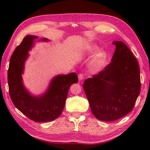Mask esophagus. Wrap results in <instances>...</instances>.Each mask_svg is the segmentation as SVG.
Masks as SVG:
<instances>
[{"label":"esophagus","mask_w":150,"mask_h":150,"mask_svg":"<svg viewBox=\"0 0 150 150\" xmlns=\"http://www.w3.org/2000/svg\"><path fill=\"white\" fill-rule=\"evenodd\" d=\"M78 80H79V81H81L84 79V75L82 74H80L79 75H78Z\"/></svg>","instance_id":"34e87169"}]
</instances>
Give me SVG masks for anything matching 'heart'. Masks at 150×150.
<instances>
[{"mask_svg":"<svg viewBox=\"0 0 150 150\" xmlns=\"http://www.w3.org/2000/svg\"><path fill=\"white\" fill-rule=\"evenodd\" d=\"M97 48V46L95 44H89L85 45L84 48L81 50L82 53H91L95 51ZM106 58V52L102 49H97L93 54L92 55L91 60V64L92 67L94 69H98L105 61Z\"/></svg>","mask_w":150,"mask_h":150,"instance_id":"b5f03b06","label":"heart"}]
</instances>
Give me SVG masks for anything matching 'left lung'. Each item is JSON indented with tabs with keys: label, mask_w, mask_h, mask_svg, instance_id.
<instances>
[{
	"label": "left lung",
	"mask_w": 150,
	"mask_h": 150,
	"mask_svg": "<svg viewBox=\"0 0 150 150\" xmlns=\"http://www.w3.org/2000/svg\"><path fill=\"white\" fill-rule=\"evenodd\" d=\"M116 47L111 62L83 85L91 111L97 119L112 122L129 113L140 92L138 62L124 42Z\"/></svg>",
	"instance_id": "8db88e82"
}]
</instances>
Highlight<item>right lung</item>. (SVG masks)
I'll return each instance as SVG.
<instances>
[{
	"instance_id": "1",
	"label": "right lung",
	"mask_w": 150,
	"mask_h": 150,
	"mask_svg": "<svg viewBox=\"0 0 150 150\" xmlns=\"http://www.w3.org/2000/svg\"><path fill=\"white\" fill-rule=\"evenodd\" d=\"M38 36L27 35L13 52L8 70V83L11 99L18 110L36 122H45L57 119L64 108L70 86L78 81L73 72L53 78L48 89L41 96H34L24 86L22 75L28 52ZM42 41H49L42 38Z\"/></svg>"
}]
</instances>
